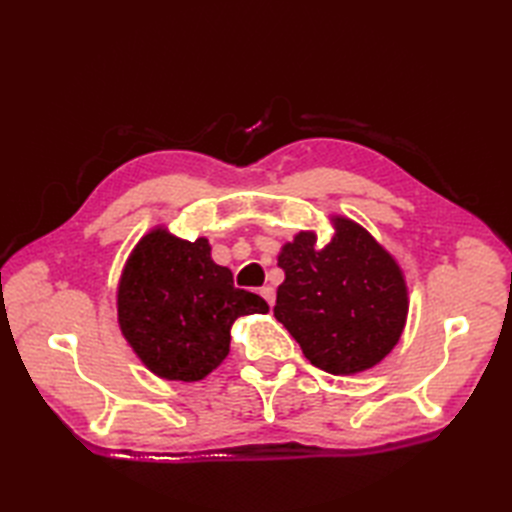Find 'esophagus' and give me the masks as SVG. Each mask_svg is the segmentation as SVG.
I'll return each instance as SVG.
<instances>
[{
  "mask_svg": "<svg viewBox=\"0 0 512 512\" xmlns=\"http://www.w3.org/2000/svg\"><path fill=\"white\" fill-rule=\"evenodd\" d=\"M260 297L269 303V307H273V303H275V290L271 286L260 288Z\"/></svg>",
  "mask_w": 512,
  "mask_h": 512,
  "instance_id": "1",
  "label": "esophagus"
}]
</instances>
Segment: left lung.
<instances>
[{
	"label": "left lung",
	"mask_w": 512,
	"mask_h": 512,
	"mask_svg": "<svg viewBox=\"0 0 512 512\" xmlns=\"http://www.w3.org/2000/svg\"><path fill=\"white\" fill-rule=\"evenodd\" d=\"M335 235L316 245L299 232L282 247L275 318L297 339L305 359L333 376L378 365L399 342L408 288L395 258L348 218H333Z\"/></svg>",
	"instance_id": "left-lung-1"
}]
</instances>
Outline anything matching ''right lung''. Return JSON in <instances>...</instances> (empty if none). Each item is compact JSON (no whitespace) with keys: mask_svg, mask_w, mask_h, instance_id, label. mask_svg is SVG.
I'll return each instance as SVG.
<instances>
[{"mask_svg":"<svg viewBox=\"0 0 512 512\" xmlns=\"http://www.w3.org/2000/svg\"><path fill=\"white\" fill-rule=\"evenodd\" d=\"M267 312L265 299L215 265L205 237L183 241L166 228L138 241L117 288L123 337L164 380H203L228 356L232 322Z\"/></svg>","mask_w":512,"mask_h":512,"instance_id":"add662e5","label":"right lung"}]
</instances>
